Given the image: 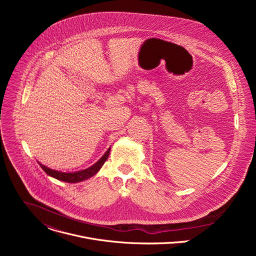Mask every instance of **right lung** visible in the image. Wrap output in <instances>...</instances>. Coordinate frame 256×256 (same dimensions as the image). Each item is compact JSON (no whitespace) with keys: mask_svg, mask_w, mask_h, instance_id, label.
Returning a JSON list of instances; mask_svg holds the SVG:
<instances>
[{"mask_svg":"<svg viewBox=\"0 0 256 256\" xmlns=\"http://www.w3.org/2000/svg\"><path fill=\"white\" fill-rule=\"evenodd\" d=\"M109 152H110V148H109L106 151V153L94 165H92L91 167H89L87 169H84L82 171L70 172V173H68V172H60V171H56V170L50 169V168H48L46 165H42L40 163H38V164L42 166L44 171L46 174H48L50 176H52L54 178H56L58 180L64 181V182H68V184H76V182H80V181L86 180V179L92 177L93 175H95L100 170V168L103 166L105 161L107 160V158L109 156Z\"/></svg>","mask_w":256,"mask_h":256,"instance_id":"obj_1","label":"right lung"}]
</instances>
